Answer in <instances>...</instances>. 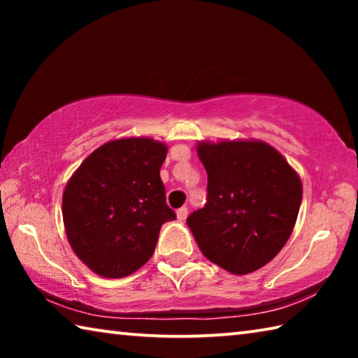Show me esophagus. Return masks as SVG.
<instances>
[{
	"label": "esophagus",
	"mask_w": 358,
	"mask_h": 358,
	"mask_svg": "<svg viewBox=\"0 0 358 358\" xmlns=\"http://www.w3.org/2000/svg\"><path fill=\"white\" fill-rule=\"evenodd\" d=\"M186 216H187V208L186 207H181V208L177 210V217H178L180 221L186 220Z\"/></svg>",
	"instance_id": "esophagus-1"
}]
</instances>
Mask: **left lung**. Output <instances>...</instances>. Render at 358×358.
<instances>
[{
    "mask_svg": "<svg viewBox=\"0 0 358 358\" xmlns=\"http://www.w3.org/2000/svg\"><path fill=\"white\" fill-rule=\"evenodd\" d=\"M207 203L186 224L205 257L234 275L268 264L282 250L301 203V181L264 142H201Z\"/></svg>",
    "mask_w": 358,
    "mask_h": 358,
    "instance_id": "obj_1",
    "label": "left lung"
}]
</instances>
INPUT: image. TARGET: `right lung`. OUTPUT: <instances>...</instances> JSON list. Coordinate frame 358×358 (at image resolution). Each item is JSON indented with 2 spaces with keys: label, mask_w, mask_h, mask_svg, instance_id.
Segmentation results:
<instances>
[{
  "label": "right lung",
  "mask_w": 358,
  "mask_h": 358,
  "mask_svg": "<svg viewBox=\"0 0 358 358\" xmlns=\"http://www.w3.org/2000/svg\"><path fill=\"white\" fill-rule=\"evenodd\" d=\"M166 155V145L153 138H118L94 150L68 181L66 235L94 273H134L153 256L162 224L177 217L159 177Z\"/></svg>",
  "instance_id": "add662e5"
}]
</instances>
